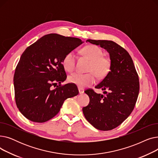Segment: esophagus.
<instances>
[{
    "label": "esophagus",
    "instance_id": "34e87169",
    "mask_svg": "<svg viewBox=\"0 0 158 158\" xmlns=\"http://www.w3.org/2000/svg\"><path fill=\"white\" fill-rule=\"evenodd\" d=\"M78 89H79V94H83V93H84V92H85V89H84L83 88H78Z\"/></svg>",
    "mask_w": 158,
    "mask_h": 158
}]
</instances>
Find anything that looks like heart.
Returning <instances> with one entry per match:
<instances>
[{
    "label": "heart",
    "mask_w": 158,
    "mask_h": 158,
    "mask_svg": "<svg viewBox=\"0 0 158 158\" xmlns=\"http://www.w3.org/2000/svg\"><path fill=\"white\" fill-rule=\"evenodd\" d=\"M82 53L91 61L89 73H74L69 76V81L81 88H85L93 85L95 81V76L99 78L106 77L110 70L111 62L108 58L103 57L102 50L96 45H88L82 50ZM76 54L73 51L66 54L62 64L65 70L72 72L76 66Z\"/></svg>",
    "instance_id": "b5f03b06"
}]
</instances>
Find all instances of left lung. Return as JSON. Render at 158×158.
<instances>
[{
  "mask_svg": "<svg viewBox=\"0 0 158 158\" xmlns=\"http://www.w3.org/2000/svg\"><path fill=\"white\" fill-rule=\"evenodd\" d=\"M99 45L110 54V70L95 88L105 91L103 95L92 89L85 91L89 98L82 108L87 121L96 129L109 131L117 127L133 110L139 94V79L129 54L110 40H87Z\"/></svg>",
  "mask_w": 158,
  "mask_h": 158,
  "instance_id": "left-lung-1",
  "label": "left lung"
}]
</instances>
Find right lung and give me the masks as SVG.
Listing matches in <instances>:
<instances>
[{
    "mask_svg": "<svg viewBox=\"0 0 158 158\" xmlns=\"http://www.w3.org/2000/svg\"><path fill=\"white\" fill-rule=\"evenodd\" d=\"M81 44L79 38L52 33L25 50L13 79L16 104L25 117L35 122H47L59 113L66 98L78 95L76 85H60L66 79L64 57ZM57 84L60 86L52 89Z\"/></svg>",
    "mask_w": 158,
    "mask_h": 158,
    "instance_id": "obj_1",
    "label": "right lung"
}]
</instances>
